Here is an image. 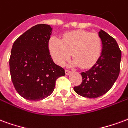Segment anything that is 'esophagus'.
<instances>
[{
	"label": "esophagus",
	"mask_w": 128,
	"mask_h": 128,
	"mask_svg": "<svg viewBox=\"0 0 128 128\" xmlns=\"http://www.w3.org/2000/svg\"><path fill=\"white\" fill-rule=\"evenodd\" d=\"M71 72H72L71 71L68 70H65V74H66V75H69V74H70Z\"/></svg>",
	"instance_id": "esophagus-1"
}]
</instances>
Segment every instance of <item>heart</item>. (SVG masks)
Instances as JSON below:
<instances>
[{
  "mask_svg": "<svg viewBox=\"0 0 128 128\" xmlns=\"http://www.w3.org/2000/svg\"><path fill=\"white\" fill-rule=\"evenodd\" d=\"M48 48L53 60L63 66L72 56L71 65L82 69L93 67L100 57L102 42L98 34L84 30L66 32L61 40L53 37L49 41Z\"/></svg>",
  "mask_w": 128,
  "mask_h": 128,
  "instance_id": "obj_1",
  "label": "heart"
}]
</instances>
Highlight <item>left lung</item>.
I'll use <instances>...</instances> for the list:
<instances>
[{
    "instance_id": "left-lung-1",
    "label": "left lung",
    "mask_w": 128,
    "mask_h": 128,
    "mask_svg": "<svg viewBox=\"0 0 128 128\" xmlns=\"http://www.w3.org/2000/svg\"><path fill=\"white\" fill-rule=\"evenodd\" d=\"M99 36L102 42V52L97 63L85 72H82V82L74 89L78 95L97 98L112 87L120 73L122 51L116 40L101 30Z\"/></svg>"
}]
</instances>
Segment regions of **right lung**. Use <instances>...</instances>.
I'll return each mask as SVG.
<instances>
[{"mask_svg":"<svg viewBox=\"0 0 128 128\" xmlns=\"http://www.w3.org/2000/svg\"><path fill=\"white\" fill-rule=\"evenodd\" d=\"M52 28L37 24L15 42L9 59L12 82L17 92L26 100L40 101L52 94L56 81L65 75V70L56 65L48 43Z\"/></svg>","mask_w":128,"mask_h":128,"instance_id":"right-lung-1","label":"right lung"}]
</instances>
